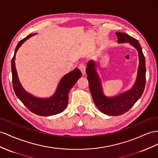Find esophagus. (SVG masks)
Masks as SVG:
<instances>
[{
	"label": "esophagus",
	"instance_id": "esophagus-1",
	"mask_svg": "<svg viewBox=\"0 0 158 158\" xmlns=\"http://www.w3.org/2000/svg\"><path fill=\"white\" fill-rule=\"evenodd\" d=\"M79 68L83 75L85 73V65L83 63H81L79 65Z\"/></svg>",
	"mask_w": 158,
	"mask_h": 158
}]
</instances>
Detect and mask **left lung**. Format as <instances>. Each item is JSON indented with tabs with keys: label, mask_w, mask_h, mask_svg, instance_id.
Listing matches in <instances>:
<instances>
[{
	"label": "left lung",
	"mask_w": 158,
	"mask_h": 158,
	"mask_svg": "<svg viewBox=\"0 0 158 158\" xmlns=\"http://www.w3.org/2000/svg\"><path fill=\"white\" fill-rule=\"evenodd\" d=\"M118 43H129L134 47L139 56V67L135 83L130 89L115 97H107L103 94L102 83L97 73L95 63L90 60L87 63L86 73L89 81V90L96 106L103 114L117 116L123 114L133 106L137 101L142 95L145 86V60L142 49L138 40L124 33H115Z\"/></svg>",
	"instance_id": "obj_1"
}]
</instances>
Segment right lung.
<instances>
[{"label":"right lung","instance_id":"right-lung-1","mask_svg":"<svg viewBox=\"0 0 158 158\" xmlns=\"http://www.w3.org/2000/svg\"><path fill=\"white\" fill-rule=\"evenodd\" d=\"M35 34H31L20 40L16 47L15 54L11 60L12 76H13V87L17 98L21 102L33 112V114L40 116H50L60 114L67 107L68 103V94L71 89L81 77L82 73L79 69L64 75L60 79L57 89L54 95L48 98H39L27 92L19 82L17 70L15 68V55L19 47L24 42Z\"/></svg>","mask_w":158,"mask_h":158}]
</instances>
